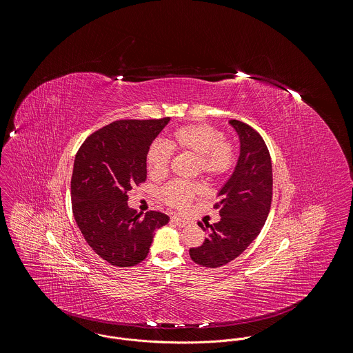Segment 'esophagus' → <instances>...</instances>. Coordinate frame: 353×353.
Returning a JSON list of instances; mask_svg holds the SVG:
<instances>
[{
    "mask_svg": "<svg viewBox=\"0 0 353 353\" xmlns=\"http://www.w3.org/2000/svg\"><path fill=\"white\" fill-rule=\"evenodd\" d=\"M171 223H174V225H176V226H179V228H183L188 222L183 221V219H181V218H178V216H172V218H171Z\"/></svg>",
    "mask_w": 353,
    "mask_h": 353,
    "instance_id": "34e87169",
    "label": "esophagus"
}]
</instances>
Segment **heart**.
Masks as SVG:
<instances>
[{
	"label": "heart",
	"instance_id": "heart-1",
	"mask_svg": "<svg viewBox=\"0 0 353 353\" xmlns=\"http://www.w3.org/2000/svg\"><path fill=\"white\" fill-rule=\"evenodd\" d=\"M172 149L197 156V168L210 181H218L232 171L236 164L237 150L225 134L210 124H192L176 128L171 134L170 145L154 141L146 153L148 171L152 178L167 176L172 159ZM201 193V186L194 182L174 181L160 193L161 200L172 208H186Z\"/></svg>",
	"mask_w": 353,
	"mask_h": 353
}]
</instances>
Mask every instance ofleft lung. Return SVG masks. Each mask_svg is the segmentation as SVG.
Returning <instances> with one entry per match:
<instances>
[{
	"instance_id": "obj_1",
	"label": "left lung",
	"mask_w": 353,
	"mask_h": 353,
	"mask_svg": "<svg viewBox=\"0 0 353 353\" xmlns=\"http://www.w3.org/2000/svg\"><path fill=\"white\" fill-rule=\"evenodd\" d=\"M240 139V156L233 174L218 193L214 208L221 221L205 226L207 239L190 248V258L205 268H219L237 258L259 234L272 204V161L262 137L248 124L230 120Z\"/></svg>"
}]
</instances>
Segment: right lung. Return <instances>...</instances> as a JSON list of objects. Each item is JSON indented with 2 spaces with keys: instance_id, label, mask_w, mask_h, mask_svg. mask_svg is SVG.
<instances>
[{
  "instance_id": "add662e5",
  "label": "right lung",
  "mask_w": 353,
  "mask_h": 353,
  "mask_svg": "<svg viewBox=\"0 0 353 353\" xmlns=\"http://www.w3.org/2000/svg\"><path fill=\"white\" fill-rule=\"evenodd\" d=\"M159 120H119L92 135L79 149L72 175L73 215L88 245L113 266L142 262L153 232L168 223L159 211L145 216L128 207V192L146 181V153L168 124Z\"/></svg>"
}]
</instances>
